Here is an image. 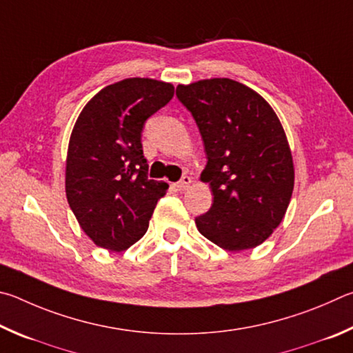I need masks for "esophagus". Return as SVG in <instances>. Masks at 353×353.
Here are the masks:
<instances>
[{"mask_svg":"<svg viewBox=\"0 0 353 353\" xmlns=\"http://www.w3.org/2000/svg\"><path fill=\"white\" fill-rule=\"evenodd\" d=\"M190 183H192V178L184 175L181 180L175 184V188H176V190H186L190 186Z\"/></svg>","mask_w":353,"mask_h":353,"instance_id":"1","label":"esophagus"}]
</instances>
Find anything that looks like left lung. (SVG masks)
<instances>
[{
	"label": "left lung",
	"mask_w": 353,
	"mask_h": 353,
	"mask_svg": "<svg viewBox=\"0 0 353 353\" xmlns=\"http://www.w3.org/2000/svg\"><path fill=\"white\" fill-rule=\"evenodd\" d=\"M196 122L208 164L201 181L214 203L195 225L226 251L256 248L283 219L294 186L293 158L279 117L254 90L231 79L178 85Z\"/></svg>",
	"instance_id": "8db88e82"
}]
</instances>
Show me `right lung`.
<instances>
[{"mask_svg": "<svg viewBox=\"0 0 353 353\" xmlns=\"http://www.w3.org/2000/svg\"><path fill=\"white\" fill-rule=\"evenodd\" d=\"M172 83L123 79L85 105L66 158V199L92 242L125 251L144 236L169 184L148 180L141 133L145 121L173 97Z\"/></svg>", "mask_w": 353, "mask_h": 353, "instance_id": "right-lung-1", "label": "right lung"}]
</instances>
